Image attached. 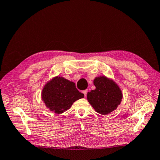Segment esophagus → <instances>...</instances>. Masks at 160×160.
<instances>
[{
	"mask_svg": "<svg viewBox=\"0 0 160 160\" xmlns=\"http://www.w3.org/2000/svg\"><path fill=\"white\" fill-rule=\"evenodd\" d=\"M87 92H88V90L87 89H86V90H84L83 91H82V93H84V96H87Z\"/></svg>",
	"mask_w": 160,
	"mask_h": 160,
	"instance_id": "1",
	"label": "esophagus"
}]
</instances>
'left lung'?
I'll use <instances>...</instances> for the list:
<instances>
[{"label": "left lung", "instance_id": "left-lung-1", "mask_svg": "<svg viewBox=\"0 0 160 160\" xmlns=\"http://www.w3.org/2000/svg\"><path fill=\"white\" fill-rule=\"evenodd\" d=\"M96 89L87 93V100L98 113L107 115L115 110L122 99V93L118 84L106 76L93 80Z\"/></svg>", "mask_w": 160, "mask_h": 160}]
</instances>
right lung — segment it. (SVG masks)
Wrapping results in <instances>:
<instances>
[{"instance_id":"add662e5","label":"right lung","mask_w":160,"mask_h":160,"mask_svg":"<svg viewBox=\"0 0 160 160\" xmlns=\"http://www.w3.org/2000/svg\"><path fill=\"white\" fill-rule=\"evenodd\" d=\"M42 100L46 107L60 114L70 108L75 101L84 98L73 82L56 76L47 82L42 91Z\"/></svg>"}]
</instances>
